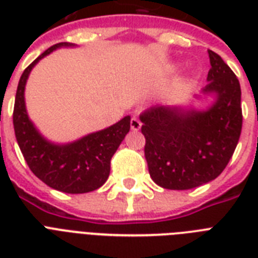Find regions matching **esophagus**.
Instances as JSON below:
<instances>
[{"label": "esophagus", "instance_id": "esophagus-1", "mask_svg": "<svg viewBox=\"0 0 258 258\" xmlns=\"http://www.w3.org/2000/svg\"><path fill=\"white\" fill-rule=\"evenodd\" d=\"M130 125H131V130H134V131H138V130L142 127V123L137 116H134L133 119H131V121H130Z\"/></svg>", "mask_w": 258, "mask_h": 258}]
</instances>
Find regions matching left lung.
I'll list each match as a JSON object with an SVG mask.
<instances>
[{"mask_svg": "<svg viewBox=\"0 0 258 258\" xmlns=\"http://www.w3.org/2000/svg\"><path fill=\"white\" fill-rule=\"evenodd\" d=\"M208 52L212 68L201 91L214 97L208 108L155 105L141 115L150 176L163 188L188 190L216 179L240 139V82L221 56Z\"/></svg>", "mask_w": 258, "mask_h": 258, "instance_id": "1", "label": "left lung"}]
</instances>
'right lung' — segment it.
<instances>
[{
	"instance_id": "right-lung-1",
	"label": "right lung",
	"mask_w": 258,
	"mask_h": 258,
	"mask_svg": "<svg viewBox=\"0 0 258 258\" xmlns=\"http://www.w3.org/2000/svg\"><path fill=\"white\" fill-rule=\"evenodd\" d=\"M62 46H75V44H54L21 75L14 101V134L26 163L38 179L58 191L83 194L96 190L108 179L111 158L128 134L131 116H124L107 128L66 145H57L42 137L26 112L24 96L26 80L41 58Z\"/></svg>"
}]
</instances>
